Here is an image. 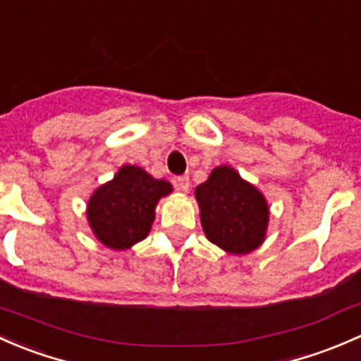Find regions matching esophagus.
Returning <instances> with one entry per match:
<instances>
[{"instance_id":"1","label":"esophagus","mask_w":361,"mask_h":361,"mask_svg":"<svg viewBox=\"0 0 361 361\" xmlns=\"http://www.w3.org/2000/svg\"><path fill=\"white\" fill-rule=\"evenodd\" d=\"M176 185L179 191H188L189 189V176H180L176 179Z\"/></svg>"}]
</instances>
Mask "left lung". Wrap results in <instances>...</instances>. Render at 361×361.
I'll return each mask as SVG.
<instances>
[{"mask_svg": "<svg viewBox=\"0 0 361 361\" xmlns=\"http://www.w3.org/2000/svg\"><path fill=\"white\" fill-rule=\"evenodd\" d=\"M207 240L231 255H245L266 240L269 205L266 196L233 166H215L195 189Z\"/></svg>", "mask_w": 361, "mask_h": 361, "instance_id": "1", "label": "left lung"}]
</instances>
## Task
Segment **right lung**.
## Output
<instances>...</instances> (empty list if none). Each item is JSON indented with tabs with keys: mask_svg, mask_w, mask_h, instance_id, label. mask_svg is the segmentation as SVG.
<instances>
[{
	"mask_svg": "<svg viewBox=\"0 0 361 361\" xmlns=\"http://www.w3.org/2000/svg\"><path fill=\"white\" fill-rule=\"evenodd\" d=\"M173 191L165 179H154L137 165H123L99 185L87 203V221L95 238L111 250L123 252L149 235L156 205Z\"/></svg>",
	"mask_w": 361,
	"mask_h": 361,
	"instance_id": "add662e5",
	"label": "right lung"
}]
</instances>
